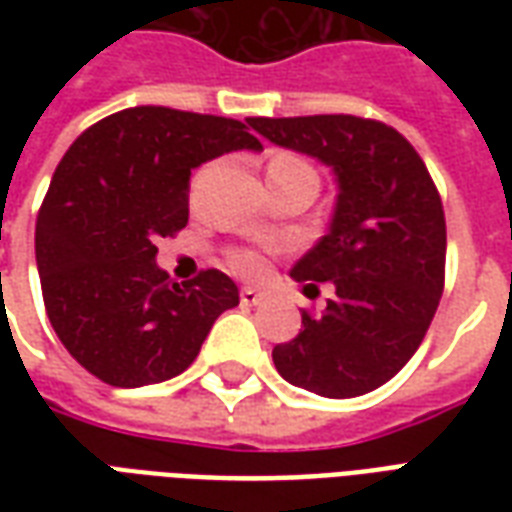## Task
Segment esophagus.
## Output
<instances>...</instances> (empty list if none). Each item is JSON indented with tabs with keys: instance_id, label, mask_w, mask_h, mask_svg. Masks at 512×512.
I'll use <instances>...</instances> for the list:
<instances>
[{
	"instance_id": "34e87169",
	"label": "esophagus",
	"mask_w": 512,
	"mask_h": 512,
	"mask_svg": "<svg viewBox=\"0 0 512 512\" xmlns=\"http://www.w3.org/2000/svg\"><path fill=\"white\" fill-rule=\"evenodd\" d=\"M263 299H266V296H263L260 290L241 288V304H246V307H257Z\"/></svg>"
}]
</instances>
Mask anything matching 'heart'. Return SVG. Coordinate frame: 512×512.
I'll list each match as a JSON object with an SVG mask.
<instances>
[{
  "label": "heart",
  "instance_id": "b5f03b06",
  "mask_svg": "<svg viewBox=\"0 0 512 512\" xmlns=\"http://www.w3.org/2000/svg\"><path fill=\"white\" fill-rule=\"evenodd\" d=\"M301 172H312L301 158L290 156V153H279L268 161V183H277V180L293 178V175H301ZM230 266L233 271H238L241 277H260L263 274V257L252 252V249H235L233 255H230Z\"/></svg>",
  "mask_w": 512,
  "mask_h": 512
}]
</instances>
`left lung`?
Instances as JSON below:
<instances>
[{"label": "left lung", "mask_w": 512, "mask_h": 512, "mask_svg": "<svg viewBox=\"0 0 512 512\" xmlns=\"http://www.w3.org/2000/svg\"><path fill=\"white\" fill-rule=\"evenodd\" d=\"M268 142L332 169L329 230L290 277L332 282L321 315L301 312V332L274 348L288 384L321 397L373 392L425 340L444 288L447 230L428 169L395 128L354 115L249 117Z\"/></svg>", "instance_id": "left-lung-1"}]
</instances>
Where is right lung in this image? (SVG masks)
<instances>
[{
  "instance_id": "obj_1",
  "label": "right lung",
  "mask_w": 512,
  "mask_h": 512,
  "mask_svg": "<svg viewBox=\"0 0 512 512\" xmlns=\"http://www.w3.org/2000/svg\"><path fill=\"white\" fill-rule=\"evenodd\" d=\"M233 150L263 145L230 117L134 106L62 156L35 227L40 288L68 354L109 386L180 376L238 304L222 271L175 282L156 263L158 238L189 222L191 169Z\"/></svg>"
}]
</instances>
